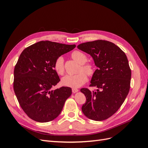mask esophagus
<instances>
[{
  "instance_id": "1",
  "label": "esophagus",
  "mask_w": 148,
  "mask_h": 148,
  "mask_svg": "<svg viewBox=\"0 0 148 148\" xmlns=\"http://www.w3.org/2000/svg\"><path fill=\"white\" fill-rule=\"evenodd\" d=\"M72 92L73 93H76L78 92V89L77 88H72Z\"/></svg>"
}]
</instances>
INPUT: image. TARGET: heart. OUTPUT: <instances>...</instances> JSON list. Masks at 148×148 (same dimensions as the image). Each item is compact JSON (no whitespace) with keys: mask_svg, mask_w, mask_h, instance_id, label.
Returning <instances> with one entry per match:
<instances>
[{"mask_svg":"<svg viewBox=\"0 0 148 148\" xmlns=\"http://www.w3.org/2000/svg\"><path fill=\"white\" fill-rule=\"evenodd\" d=\"M71 57L80 65L78 73L76 75H68L62 79V82L65 86L77 88L82 86L87 82L88 75L89 77H92L96 72V66L92 63H86L88 57L83 52L79 51H75L71 53ZM53 67L58 75H64L65 73L64 59L62 56L58 57L56 59Z\"/></svg>","mask_w":148,"mask_h":148,"instance_id":"heart-1","label":"heart"}]
</instances>
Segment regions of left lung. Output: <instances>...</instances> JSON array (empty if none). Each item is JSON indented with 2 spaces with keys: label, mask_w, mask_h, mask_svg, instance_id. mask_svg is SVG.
Returning a JSON list of instances; mask_svg holds the SVG:
<instances>
[{
  "label": "left lung",
  "mask_w": 148,
  "mask_h": 148,
  "mask_svg": "<svg viewBox=\"0 0 148 148\" xmlns=\"http://www.w3.org/2000/svg\"><path fill=\"white\" fill-rule=\"evenodd\" d=\"M93 58L98 67L89 87L82 88L86 97L82 112L88 119L104 120L117 112L128 95L130 88L131 69L125 52L115 44L105 40H96L77 46Z\"/></svg>",
  "instance_id": "left-lung-1"
}]
</instances>
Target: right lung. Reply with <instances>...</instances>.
I'll list each match as a JSON object with an SVG mask.
<instances>
[{
	"label": "right lung",
	"instance_id": "1",
	"mask_svg": "<svg viewBox=\"0 0 148 148\" xmlns=\"http://www.w3.org/2000/svg\"><path fill=\"white\" fill-rule=\"evenodd\" d=\"M75 47L42 41L21 52L14 69L13 89L21 109L30 119L48 122L60 114L72 91L65 86L51 90L60 81L53 64L58 57Z\"/></svg>",
	"mask_w": 148,
	"mask_h": 148
}]
</instances>
